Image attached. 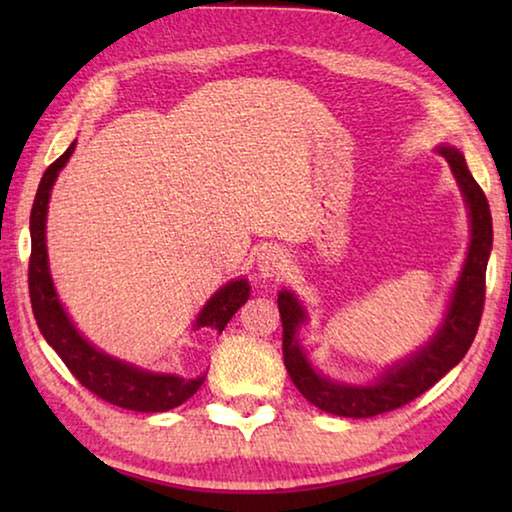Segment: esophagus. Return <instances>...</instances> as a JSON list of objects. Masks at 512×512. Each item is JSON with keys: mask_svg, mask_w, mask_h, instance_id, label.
<instances>
[{"mask_svg": "<svg viewBox=\"0 0 512 512\" xmlns=\"http://www.w3.org/2000/svg\"><path fill=\"white\" fill-rule=\"evenodd\" d=\"M291 255L280 246H268L257 255V271L268 280V277H280L289 271Z\"/></svg>", "mask_w": 512, "mask_h": 512, "instance_id": "34e87169", "label": "esophagus"}]
</instances>
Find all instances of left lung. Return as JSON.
<instances>
[{
	"mask_svg": "<svg viewBox=\"0 0 512 512\" xmlns=\"http://www.w3.org/2000/svg\"><path fill=\"white\" fill-rule=\"evenodd\" d=\"M452 169L458 189L470 216V246L458 275L456 287L449 296L445 318L429 343L418 352L388 366L366 386L334 381L311 366L307 352L298 341L300 327L307 323V309L296 293L282 289L277 296L282 318V354L284 366L302 397L320 411L343 415V418H372V415L400 409L445 377L465 357L481 323L485 300V268L492 250V216L483 189L476 185L463 153L454 146L436 149Z\"/></svg>",
	"mask_w": 512,
	"mask_h": 512,
	"instance_id": "8db88e82",
	"label": "left lung"
}]
</instances>
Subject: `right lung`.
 <instances>
[{
  "instance_id": "obj_1",
  "label": "right lung",
  "mask_w": 512,
  "mask_h": 512,
  "mask_svg": "<svg viewBox=\"0 0 512 512\" xmlns=\"http://www.w3.org/2000/svg\"><path fill=\"white\" fill-rule=\"evenodd\" d=\"M74 146L76 140L69 144V149L54 164H49L38 185L36 201H33L29 259V293L33 316H36V323L42 336H45V341L58 352V357L63 359L69 372L88 391L101 397V400L121 406V409L140 413H160L176 409V406L187 402L201 388L207 372L196 379H185L171 375V372H151L137 368L133 363L110 357L103 350L94 348L90 341H85V336L69 320L67 311L58 300L47 259V210L51 187H54L60 169L72 158ZM248 298L250 284L246 277L223 284L205 302L201 314L196 316L194 329L205 327L221 334L225 325L230 323V318L237 314V309Z\"/></svg>"
}]
</instances>
